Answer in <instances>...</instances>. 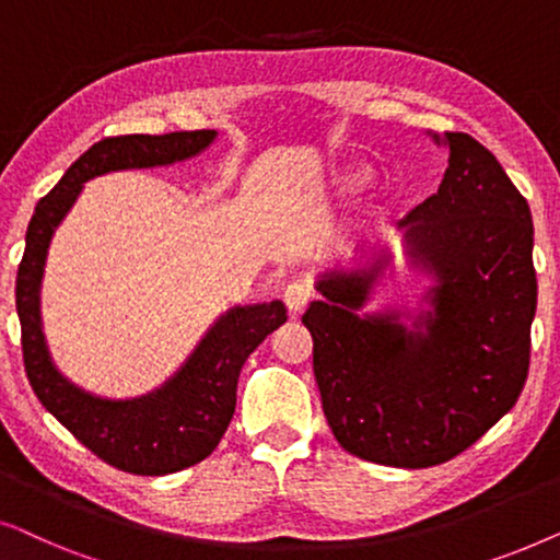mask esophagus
Masks as SVG:
<instances>
[{
	"label": "esophagus",
	"instance_id": "obj_1",
	"mask_svg": "<svg viewBox=\"0 0 560 560\" xmlns=\"http://www.w3.org/2000/svg\"><path fill=\"white\" fill-rule=\"evenodd\" d=\"M282 298H285V305L290 308V313H301L305 305L311 303L313 290L305 285V282H290Z\"/></svg>",
	"mask_w": 560,
	"mask_h": 560
}]
</instances>
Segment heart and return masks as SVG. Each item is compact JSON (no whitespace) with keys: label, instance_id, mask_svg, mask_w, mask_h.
<instances>
[{"label":"heart","instance_id":"1","mask_svg":"<svg viewBox=\"0 0 560 560\" xmlns=\"http://www.w3.org/2000/svg\"><path fill=\"white\" fill-rule=\"evenodd\" d=\"M374 183V171L370 165H349L336 175V190L343 198H354L359 194H364Z\"/></svg>","mask_w":560,"mask_h":560}]
</instances>
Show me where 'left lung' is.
Listing matches in <instances>:
<instances>
[{"label":"left lung","mask_w":560,"mask_h":560,"mask_svg":"<svg viewBox=\"0 0 560 560\" xmlns=\"http://www.w3.org/2000/svg\"><path fill=\"white\" fill-rule=\"evenodd\" d=\"M448 148L439 194L405 217L408 255L435 275L431 311L412 328L400 311L359 316L389 265L320 275L313 336L324 416L351 456L400 469L446 464L474 446L523 393L538 303L530 206L485 144Z\"/></svg>","instance_id":"obj_1"}]
</instances>
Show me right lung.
<instances>
[{
	"instance_id": "right-lung-1",
	"label": "right lung",
	"mask_w": 560,
	"mask_h": 560,
	"mask_svg": "<svg viewBox=\"0 0 560 560\" xmlns=\"http://www.w3.org/2000/svg\"><path fill=\"white\" fill-rule=\"evenodd\" d=\"M217 132L104 137L68 167L40 198L30 219L18 270L22 359L30 385L91 454L121 471L163 477L203 462L219 446L236 408V380L247 357L288 320L280 301L226 311L203 336L188 362L155 393L135 400H102L71 385L50 362L40 328V280L56 226L79 198L83 183L127 167L171 165L209 148Z\"/></svg>"
}]
</instances>
